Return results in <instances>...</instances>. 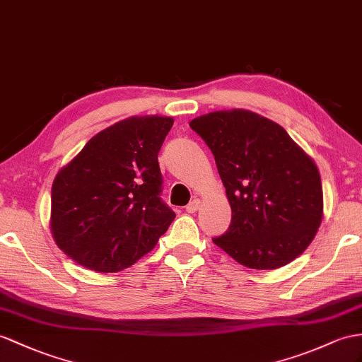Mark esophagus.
Here are the masks:
<instances>
[{
	"mask_svg": "<svg viewBox=\"0 0 362 362\" xmlns=\"http://www.w3.org/2000/svg\"><path fill=\"white\" fill-rule=\"evenodd\" d=\"M200 205H202V202H200L199 199H194V200H191V202L188 203V206H187V211L189 212V214H192V212H196V211H199Z\"/></svg>",
	"mask_w": 362,
	"mask_h": 362,
	"instance_id": "1",
	"label": "esophagus"
}]
</instances>
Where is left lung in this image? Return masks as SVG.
Masks as SVG:
<instances>
[{"mask_svg": "<svg viewBox=\"0 0 362 362\" xmlns=\"http://www.w3.org/2000/svg\"><path fill=\"white\" fill-rule=\"evenodd\" d=\"M189 127L214 154L233 209L226 233L212 238L249 269H276L312 243L322 220L317 163L274 120L251 110H220Z\"/></svg>", "mask_w": 362, "mask_h": 362, "instance_id": "1", "label": "left lung"}]
</instances>
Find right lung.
<instances>
[{
  "label": "right lung",
  "mask_w": 362,
  "mask_h": 362,
  "mask_svg": "<svg viewBox=\"0 0 362 362\" xmlns=\"http://www.w3.org/2000/svg\"><path fill=\"white\" fill-rule=\"evenodd\" d=\"M174 119L132 116L93 136L52 185L50 230L73 262L119 272L159 242L175 214L160 200L157 153Z\"/></svg>",
  "instance_id": "right-lung-1"
}]
</instances>
